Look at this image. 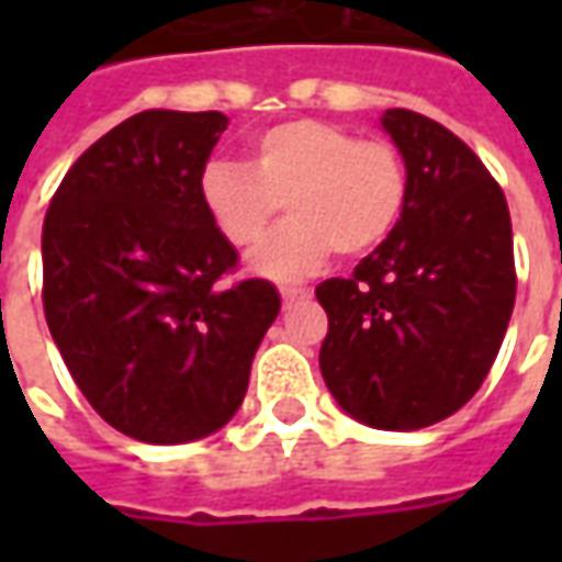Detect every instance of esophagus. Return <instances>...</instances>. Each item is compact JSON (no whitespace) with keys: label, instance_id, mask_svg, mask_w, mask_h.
<instances>
[{"label":"esophagus","instance_id":"34e87169","mask_svg":"<svg viewBox=\"0 0 562 562\" xmlns=\"http://www.w3.org/2000/svg\"><path fill=\"white\" fill-rule=\"evenodd\" d=\"M306 294H310L306 289H292V285L280 289V297H282V304H285V306H292L294 301H304Z\"/></svg>","mask_w":562,"mask_h":562}]
</instances>
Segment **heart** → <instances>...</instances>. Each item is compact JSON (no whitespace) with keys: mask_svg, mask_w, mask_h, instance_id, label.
<instances>
[{"mask_svg":"<svg viewBox=\"0 0 562 562\" xmlns=\"http://www.w3.org/2000/svg\"><path fill=\"white\" fill-rule=\"evenodd\" d=\"M406 195V161L391 140L310 116L252 135L249 168L210 161L201 173V204L237 249L256 246L285 204L292 220L249 258L256 277L277 282L316 273L334 249L355 258L385 244Z\"/></svg>","mask_w":562,"mask_h":562,"instance_id":"1","label":"heart"}]
</instances>
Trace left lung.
<instances>
[{
	"mask_svg": "<svg viewBox=\"0 0 562 562\" xmlns=\"http://www.w3.org/2000/svg\"><path fill=\"white\" fill-rule=\"evenodd\" d=\"M382 128L409 173L406 207L349 280L316 289L328 313L318 352L342 413L376 430H422L482 389L515 306L503 189L458 135L391 108Z\"/></svg>",
	"mask_w": 562,
	"mask_h": 562,
	"instance_id": "1",
	"label": "left lung"
}]
</instances>
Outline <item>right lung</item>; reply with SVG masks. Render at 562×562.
<instances>
[{"label": "right lung", "instance_id": "right-lung-1", "mask_svg": "<svg viewBox=\"0 0 562 562\" xmlns=\"http://www.w3.org/2000/svg\"><path fill=\"white\" fill-rule=\"evenodd\" d=\"M220 111H144L80 156L44 216V316L104 422L149 446L216 434L280 313L268 280L220 285L234 246L201 204Z\"/></svg>", "mask_w": 562, "mask_h": 562}]
</instances>
